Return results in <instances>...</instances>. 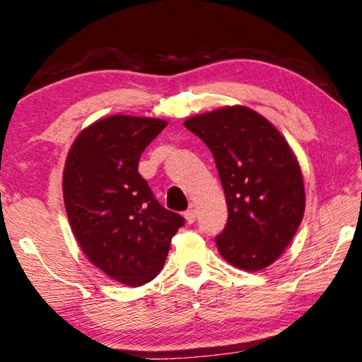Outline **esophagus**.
<instances>
[{
	"label": "esophagus",
	"instance_id": "obj_1",
	"mask_svg": "<svg viewBox=\"0 0 362 362\" xmlns=\"http://www.w3.org/2000/svg\"><path fill=\"white\" fill-rule=\"evenodd\" d=\"M185 219L188 223H193L194 221H197V211L194 209H187L185 211Z\"/></svg>",
	"mask_w": 362,
	"mask_h": 362
}]
</instances>
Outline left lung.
Instances as JSON below:
<instances>
[{
  "label": "left lung",
  "instance_id": "obj_1",
  "mask_svg": "<svg viewBox=\"0 0 362 362\" xmlns=\"http://www.w3.org/2000/svg\"><path fill=\"white\" fill-rule=\"evenodd\" d=\"M209 148L228 209L216 237L221 256L261 271L284 253L305 214L300 164L280 132L250 107L228 106L185 120Z\"/></svg>",
  "mask_w": 362,
  "mask_h": 362
}]
</instances>
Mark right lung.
Masks as SVG:
<instances>
[{
	"label": "right lung",
	"mask_w": 362,
	"mask_h": 362,
	"mask_svg": "<svg viewBox=\"0 0 362 362\" xmlns=\"http://www.w3.org/2000/svg\"><path fill=\"white\" fill-rule=\"evenodd\" d=\"M165 125L150 117L101 119L67 154L62 192L72 232L96 267L129 286L156 277L185 223L159 204L139 174L141 153Z\"/></svg>",
	"instance_id": "add662e5"
}]
</instances>
